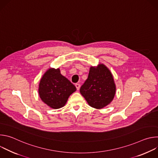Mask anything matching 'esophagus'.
I'll return each mask as SVG.
<instances>
[{"mask_svg": "<svg viewBox=\"0 0 158 158\" xmlns=\"http://www.w3.org/2000/svg\"><path fill=\"white\" fill-rule=\"evenodd\" d=\"M75 85H76V88H77V90H79V89H80V87H81L80 84L77 83V84H75Z\"/></svg>", "mask_w": 158, "mask_h": 158, "instance_id": "obj_1", "label": "esophagus"}]
</instances>
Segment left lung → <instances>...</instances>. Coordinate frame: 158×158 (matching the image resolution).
<instances>
[{"label": "left lung", "mask_w": 158, "mask_h": 158, "mask_svg": "<svg viewBox=\"0 0 158 158\" xmlns=\"http://www.w3.org/2000/svg\"><path fill=\"white\" fill-rule=\"evenodd\" d=\"M80 93L94 108L101 109L110 104L116 93V85L110 71L104 64L91 67Z\"/></svg>", "instance_id": "1"}]
</instances>
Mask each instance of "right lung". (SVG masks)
Returning <instances> with one entry per match:
<instances>
[{
	"instance_id": "right-lung-1",
	"label": "right lung",
	"mask_w": 158,
	"mask_h": 158,
	"mask_svg": "<svg viewBox=\"0 0 158 158\" xmlns=\"http://www.w3.org/2000/svg\"><path fill=\"white\" fill-rule=\"evenodd\" d=\"M76 91L75 85L63 76L59 69H49L40 79L39 94L42 101L53 109L63 107Z\"/></svg>"
}]
</instances>
